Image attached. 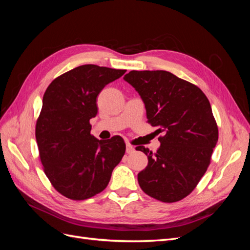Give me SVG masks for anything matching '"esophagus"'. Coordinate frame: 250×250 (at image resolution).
<instances>
[{"label": "esophagus", "instance_id": "34e87169", "mask_svg": "<svg viewBox=\"0 0 250 250\" xmlns=\"http://www.w3.org/2000/svg\"><path fill=\"white\" fill-rule=\"evenodd\" d=\"M126 152H127L128 154L133 153V152H134V147L131 146V145H129V144H127V145H126Z\"/></svg>", "mask_w": 250, "mask_h": 250}]
</instances>
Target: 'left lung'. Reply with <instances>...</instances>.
I'll return each instance as SVG.
<instances>
[{"label":"left lung","instance_id":"left-lung-1","mask_svg":"<svg viewBox=\"0 0 250 250\" xmlns=\"http://www.w3.org/2000/svg\"><path fill=\"white\" fill-rule=\"evenodd\" d=\"M124 80L145 104L148 122L163 132L161 146L148 156L138 175L147 195L163 202H176L190 194L206 173L218 142V127L209 101L192 83L167 71H131Z\"/></svg>","mask_w":250,"mask_h":250}]
</instances>
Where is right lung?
<instances>
[{
  "instance_id": "right-lung-1",
  "label": "right lung",
  "mask_w": 250,
  "mask_h": 250,
  "mask_svg": "<svg viewBox=\"0 0 250 250\" xmlns=\"http://www.w3.org/2000/svg\"><path fill=\"white\" fill-rule=\"evenodd\" d=\"M125 72L80 65L53 80L43 95L36 142L44 173L66 198L84 200L102 192L125 154L122 138L98 140L89 124L98 112V95Z\"/></svg>"
}]
</instances>
